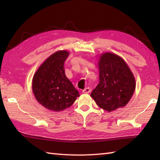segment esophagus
Wrapping results in <instances>:
<instances>
[{"label": "esophagus", "instance_id": "obj_1", "mask_svg": "<svg viewBox=\"0 0 160 160\" xmlns=\"http://www.w3.org/2000/svg\"><path fill=\"white\" fill-rule=\"evenodd\" d=\"M90 92H91V89L89 87H87V88H85V89H84L82 90V93H89Z\"/></svg>", "mask_w": 160, "mask_h": 160}]
</instances>
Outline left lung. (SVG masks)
<instances>
[{
  "label": "left lung",
  "mask_w": 160,
  "mask_h": 160,
  "mask_svg": "<svg viewBox=\"0 0 160 160\" xmlns=\"http://www.w3.org/2000/svg\"><path fill=\"white\" fill-rule=\"evenodd\" d=\"M99 83L91 93L98 106L108 112L122 108L130 101L135 89V79L127 62L111 52L98 59Z\"/></svg>",
  "instance_id": "obj_1"
}]
</instances>
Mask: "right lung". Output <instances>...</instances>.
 <instances>
[{
    "label": "right lung",
    "instance_id": "add662e5",
    "mask_svg": "<svg viewBox=\"0 0 160 160\" xmlns=\"http://www.w3.org/2000/svg\"><path fill=\"white\" fill-rule=\"evenodd\" d=\"M69 55L67 50L53 53L33 75V95L38 103L48 110L62 111L70 107L80 96L64 73V63Z\"/></svg>",
    "mask_w": 160,
    "mask_h": 160
}]
</instances>
